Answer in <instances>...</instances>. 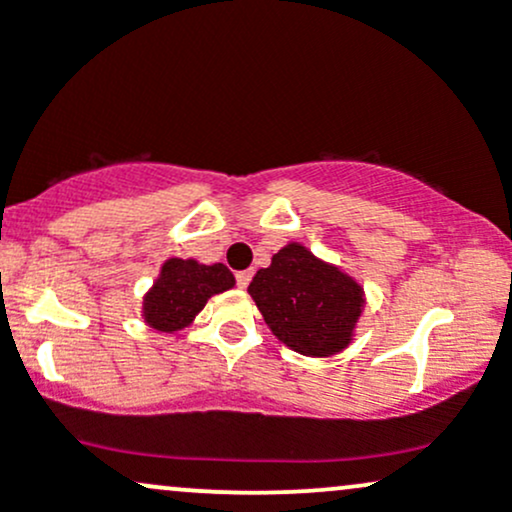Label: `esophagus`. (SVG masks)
I'll return each mask as SVG.
<instances>
[{
	"mask_svg": "<svg viewBox=\"0 0 512 512\" xmlns=\"http://www.w3.org/2000/svg\"><path fill=\"white\" fill-rule=\"evenodd\" d=\"M250 279H252V272H250V269H245V272H238V274H236L238 289H248Z\"/></svg>",
	"mask_w": 512,
	"mask_h": 512,
	"instance_id": "obj_1",
	"label": "esophagus"
}]
</instances>
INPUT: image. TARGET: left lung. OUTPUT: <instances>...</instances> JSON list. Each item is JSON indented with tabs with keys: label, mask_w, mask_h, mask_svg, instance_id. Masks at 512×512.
Wrapping results in <instances>:
<instances>
[{
	"label": "left lung",
	"mask_w": 512,
	"mask_h": 512,
	"mask_svg": "<svg viewBox=\"0 0 512 512\" xmlns=\"http://www.w3.org/2000/svg\"><path fill=\"white\" fill-rule=\"evenodd\" d=\"M248 293L267 327L289 349L327 358L354 339L366 293L354 276L320 260L301 243H286L250 281Z\"/></svg>",
	"instance_id": "1"
}]
</instances>
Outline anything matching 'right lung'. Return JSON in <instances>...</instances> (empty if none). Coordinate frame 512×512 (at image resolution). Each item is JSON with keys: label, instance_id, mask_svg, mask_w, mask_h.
<instances>
[{"label": "right lung", "instance_id": "1", "mask_svg": "<svg viewBox=\"0 0 512 512\" xmlns=\"http://www.w3.org/2000/svg\"><path fill=\"white\" fill-rule=\"evenodd\" d=\"M236 286V276L226 264H202L170 257L161 264L154 286L144 293L142 317L156 332H180L195 322L197 313L216 293Z\"/></svg>", "mask_w": 512, "mask_h": 512}]
</instances>
